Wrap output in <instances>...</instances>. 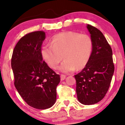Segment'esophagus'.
Listing matches in <instances>:
<instances>
[{
	"label": "esophagus",
	"instance_id": "34e87169",
	"mask_svg": "<svg viewBox=\"0 0 125 125\" xmlns=\"http://www.w3.org/2000/svg\"><path fill=\"white\" fill-rule=\"evenodd\" d=\"M66 75H64V74H61V81H63V80L65 79L66 78Z\"/></svg>",
	"mask_w": 125,
	"mask_h": 125
}]
</instances>
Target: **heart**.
<instances>
[{"mask_svg": "<svg viewBox=\"0 0 125 125\" xmlns=\"http://www.w3.org/2000/svg\"><path fill=\"white\" fill-rule=\"evenodd\" d=\"M94 42L87 34H80L67 31L54 35L52 45L44 44L41 49L43 58L52 69L57 68L63 59L59 71L69 73L83 68L87 64L92 53Z\"/></svg>", "mask_w": 125, "mask_h": 125, "instance_id": "obj_1", "label": "heart"}]
</instances>
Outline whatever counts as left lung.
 <instances>
[{
	"label": "left lung",
	"mask_w": 125,
	"mask_h": 125,
	"mask_svg": "<svg viewBox=\"0 0 125 125\" xmlns=\"http://www.w3.org/2000/svg\"><path fill=\"white\" fill-rule=\"evenodd\" d=\"M87 28L94 42L89 61L81 72L74 75L77 99L90 105L100 101L106 94L114 73L112 50L99 30L90 25Z\"/></svg>",
	"instance_id": "obj_1"
}]
</instances>
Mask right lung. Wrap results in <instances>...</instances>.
<instances>
[{
  "label": "right lung",
  "instance_id": "right-lung-1",
  "mask_svg": "<svg viewBox=\"0 0 125 125\" xmlns=\"http://www.w3.org/2000/svg\"><path fill=\"white\" fill-rule=\"evenodd\" d=\"M45 32L36 31L23 36L13 52L11 66L15 87L31 107L46 109L56 100L60 76L43 61L42 45Z\"/></svg>",
  "mask_w": 125,
  "mask_h": 125
}]
</instances>
